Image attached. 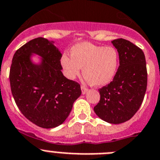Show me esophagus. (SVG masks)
Listing matches in <instances>:
<instances>
[{
  "instance_id": "1",
  "label": "esophagus",
  "mask_w": 160,
  "mask_h": 160,
  "mask_svg": "<svg viewBox=\"0 0 160 160\" xmlns=\"http://www.w3.org/2000/svg\"><path fill=\"white\" fill-rule=\"evenodd\" d=\"M88 89L87 88L85 87V86H83V85H82V86H81L82 94H85V93L87 92H88Z\"/></svg>"
}]
</instances>
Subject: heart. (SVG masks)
I'll list each match as a JSON object with an SVG mask.
<instances>
[{"label": "heart", "instance_id": "obj_1", "mask_svg": "<svg viewBox=\"0 0 160 160\" xmlns=\"http://www.w3.org/2000/svg\"><path fill=\"white\" fill-rule=\"evenodd\" d=\"M70 56L64 55L61 64L67 77L74 79L83 68V74L92 85L103 86L110 83L116 76L119 64V52L112 46L96 45L88 42L76 44Z\"/></svg>", "mask_w": 160, "mask_h": 160}]
</instances>
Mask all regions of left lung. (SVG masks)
<instances>
[{"mask_svg":"<svg viewBox=\"0 0 160 160\" xmlns=\"http://www.w3.org/2000/svg\"><path fill=\"white\" fill-rule=\"evenodd\" d=\"M119 55L117 72L108 85L99 89L100 100L94 112L110 123L128 121L143 103L148 84V72L143 50L125 39L112 41Z\"/></svg>","mask_w":160,"mask_h":160,"instance_id":"obj_1","label":"left lung"}]
</instances>
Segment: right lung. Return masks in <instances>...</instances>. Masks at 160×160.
I'll return each instance as SVG.
<instances>
[{
  "label": "right lung",
  "instance_id": "1",
  "mask_svg": "<svg viewBox=\"0 0 160 160\" xmlns=\"http://www.w3.org/2000/svg\"><path fill=\"white\" fill-rule=\"evenodd\" d=\"M31 53L44 58L41 66L30 61ZM61 57L52 41L37 37L16 51L10 67V87L16 104L29 121L43 128L64 123L81 95L80 83L63 75Z\"/></svg>",
  "mask_w": 160,
  "mask_h": 160
}]
</instances>
